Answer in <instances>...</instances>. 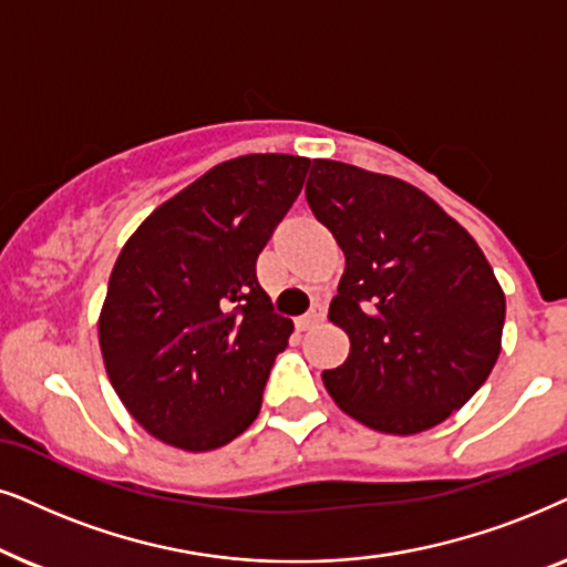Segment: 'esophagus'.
Masks as SVG:
<instances>
[{
    "label": "esophagus",
    "mask_w": 567,
    "mask_h": 567,
    "mask_svg": "<svg viewBox=\"0 0 567 567\" xmlns=\"http://www.w3.org/2000/svg\"><path fill=\"white\" fill-rule=\"evenodd\" d=\"M323 316H327V308H323V303H313L311 311L303 313V316H298L296 323H298V329H311L319 321H323Z\"/></svg>",
    "instance_id": "obj_1"
}]
</instances>
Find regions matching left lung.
Listing matches in <instances>:
<instances>
[{
	"instance_id": "left-lung-1",
	"label": "left lung",
	"mask_w": 567,
	"mask_h": 567,
	"mask_svg": "<svg viewBox=\"0 0 567 567\" xmlns=\"http://www.w3.org/2000/svg\"><path fill=\"white\" fill-rule=\"evenodd\" d=\"M306 199L347 261L329 321L350 354L321 373L331 399L391 435L462 410L493 371L505 321L482 248L420 188L347 163L313 161Z\"/></svg>"
}]
</instances>
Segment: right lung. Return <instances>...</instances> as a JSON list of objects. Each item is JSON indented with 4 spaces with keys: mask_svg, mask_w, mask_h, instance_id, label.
Instances as JSON below:
<instances>
[{
    "mask_svg": "<svg viewBox=\"0 0 567 567\" xmlns=\"http://www.w3.org/2000/svg\"><path fill=\"white\" fill-rule=\"evenodd\" d=\"M311 161L244 155L155 209L121 248L97 321L105 371L132 417L168 446L213 451L256 420L292 321L256 259Z\"/></svg>",
    "mask_w": 567,
    "mask_h": 567,
    "instance_id": "obj_1",
    "label": "right lung"
}]
</instances>
